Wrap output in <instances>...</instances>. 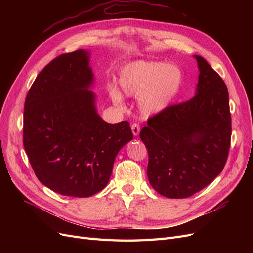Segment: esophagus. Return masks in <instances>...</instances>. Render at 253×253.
<instances>
[{
	"mask_svg": "<svg viewBox=\"0 0 253 253\" xmlns=\"http://www.w3.org/2000/svg\"><path fill=\"white\" fill-rule=\"evenodd\" d=\"M131 129H132V133H133V135H134V136H137V135L139 134V132H140V127H139V125H138L137 123L132 124Z\"/></svg>",
	"mask_w": 253,
	"mask_h": 253,
	"instance_id": "1",
	"label": "esophagus"
}]
</instances>
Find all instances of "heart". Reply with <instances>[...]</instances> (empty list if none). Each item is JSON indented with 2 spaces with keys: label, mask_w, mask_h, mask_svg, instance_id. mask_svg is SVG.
Here are the masks:
<instances>
[{
  "label": "heart",
  "mask_w": 253,
  "mask_h": 253,
  "mask_svg": "<svg viewBox=\"0 0 253 253\" xmlns=\"http://www.w3.org/2000/svg\"><path fill=\"white\" fill-rule=\"evenodd\" d=\"M183 82L178 66L160 61H136L122 70L119 77V88L110 89L112 101L124 106L121 93L137 97V106L144 117L163 113L177 97ZM120 91L122 92L119 93Z\"/></svg>",
  "instance_id": "obj_1"
}]
</instances>
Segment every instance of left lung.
Returning a JSON list of instances; mask_svg holds the SVG:
<instances>
[{"label":"left lung","instance_id":"obj_1","mask_svg":"<svg viewBox=\"0 0 253 253\" xmlns=\"http://www.w3.org/2000/svg\"><path fill=\"white\" fill-rule=\"evenodd\" d=\"M193 56L199 69L195 96L151 118L139 134L149 154V181L171 199L191 197L213 181L231 142L228 88L203 57Z\"/></svg>","mask_w":253,"mask_h":253}]
</instances>
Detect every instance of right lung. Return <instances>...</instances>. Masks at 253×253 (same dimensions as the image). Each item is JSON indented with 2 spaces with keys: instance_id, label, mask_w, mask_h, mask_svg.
<instances>
[{
  "instance_id": "right-lung-1",
  "label": "right lung",
  "mask_w": 253,
  "mask_h": 253,
  "mask_svg": "<svg viewBox=\"0 0 253 253\" xmlns=\"http://www.w3.org/2000/svg\"><path fill=\"white\" fill-rule=\"evenodd\" d=\"M89 50L62 54L36 78L24 103L23 147L38 179L63 196L103 190L115 159L133 139L127 121L98 115Z\"/></svg>"
}]
</instances>
